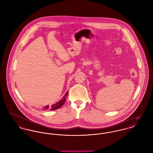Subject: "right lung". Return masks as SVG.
<instances>
[{"mask_svg":"<svg viewBox=\"0 0 153 153\" xmlns=\"http://www.w3.org/2000/svg\"><path fill=\"white\" fill-rule=\"evenodd\" d=\"M68 93V91L66 92V93L63 96L62 99H61L59 102H57L56 103L52 104L51 106L46 105V106L43 107L42 110H50L51 111H52V110H57V109L60 108L61 106H62L63 104L65 103V100H66V97L67 96Z\"/></svg>","mask_w":153,"mask_h":153,"instance_id":"1","label":"right lung"}]
</instances>
